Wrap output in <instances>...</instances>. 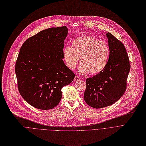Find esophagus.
<instances>
[{"instance_id": "34e87169", "label": "esophagus", "mask_w": 146, "mask_h": 146, "mask_svg": "<svg viewBox=\"0 0 146 146\" xmlns=\"http://www.w3.org/2000/svg\"><path fill=\"white\" fill-rule=\"evenodd\" d=\"M80 80V77H78V76H76L75 77H74V80L75 81H78V80Z\"/></svg>"}]
</instances>
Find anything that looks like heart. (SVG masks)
I'll use <instances>...</instances> for the list:
<instances>
[{
  "mask_svg": "<svg viewBox=\"0 0 146 146\" xmlns=\"http://www.w3.org/2000/svg\"><path fill=\"white\" fill-rule=\"evenodd\" d=\"M110 55L108 44L104 41L99 40L90 35L76 38L72 47H66L63 50V59L66 65L73 69L80 58L78 72L97 74L102 72L108 64Z\"/></svg>",
  "mask_w": 146,
  "mask_h": 146,
  "instance_id": "heart-1",
  "label": "heart"
}]
</instances>
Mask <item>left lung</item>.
<instances>
[{
  "instance_id": "8db88e82",
  "label": "left lung",
  "mask_w": 146,
  "mask_h": 146,
  "mask_svg": "<svg viewBox=\"0 0 146 146\" xmlns=\"http://www.w3.org/2000/svg\"><path fill=\"white\" fill-rule=\"evenodd\" d=\"M106 36L110 48L108 64L102 72L86 80L84 100L95 109L110 106L121 98L131 68L124 45L110 33Z\"/></svg>"
}]
</instances>
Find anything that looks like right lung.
Masks as SVG:
<instances>
[{"mask_svg": "<svg viewBox=\"0 0 146 146\" xmlns=\"http://www.w3.org/2000/svg\"><path fill=\"white\" fill-rule=\"evenodd\" d=\"M68 34L66 26L50 28L28 38L21 47L15 68L18 90L36 109L55 108L61 100L62 88L74 78L63 60Z\"/></svg>", "mask_w": 146, "mask_h": 146, "instance_id": "right-lung-1", "label": "right lung"}]
</instances>
